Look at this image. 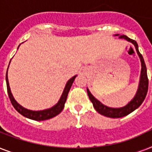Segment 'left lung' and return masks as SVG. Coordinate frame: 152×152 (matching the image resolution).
Wrapping results in <instances>:
<instances>
[{"mask_svg": "<svg viewBox=\"0 0 152 152\" xmlns=\"http://www.w3.org/2000/svg\"><path fill=\"white\" fill-rule=\"evenodd\" d=\"M118 35V34H116ZM120 39H126L127 41L132 42L136 47V50L137 51V53L139 55L140 58V61H141V74H140V84H139V88L137 91V93L134 99L130 102L129 103L126 105L124 107L121 108H110L108 106H105L103 104L100 102L98 99H96L94 96H93L89 90L88 91V95L89 96V99L93 103L94 108L97 110V112L102 114V115L106 116V117H109V118H122L125 116L129 114L130 113H132V111H134L136 109H137L142 102H144V99L146 97L147 93H148V74H147V68L144 60L143 58V56L141 53L139 52L138 50V44L135 40L133 39H129V37L126 35H120L119 36Z\"/></svg>", "mask_w": 152, "mask_h": 152, "instance_id": "1", "label": "left lung"}]
</instances>
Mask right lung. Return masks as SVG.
<instances>
[{
	"label": "right lung",
	"mask_w": 152,
	"mask_h": 152,
	"mask_svg": "<svg viewBox=\"0 0 152 152\" xmlns=\"http://www.w3.org/2000/svg\"><path fill=\"white\" fill-rule=\"evenodd\" d=\"M7 72H6V83H7V91H8V97H9V99H10L11 102L12 104V106H14V108L16 110L22 114L23 116H24L26 118H30V119H32V120L35 121H44L47 120V119H50V118H52L55 116H57V114H59L62 111V110L64 109V103L66 102L67 97H68V94H69V91L71 88L72 85V83H73L74 80L76 78V76H73L72 78H71L68 81L65 88H64V90L63 91V94H62L61 97L60 99V100L58 101L56 105L54 106H53L52 108L48 109V110H41V111H33V110H29L27 109H25L23 107L19 105V104L16 102L14 98H13L12 93H11L10 88H9V83H8V76H7Z\"/></svg>",
	"instance_id": "1"
}]
</instances>
